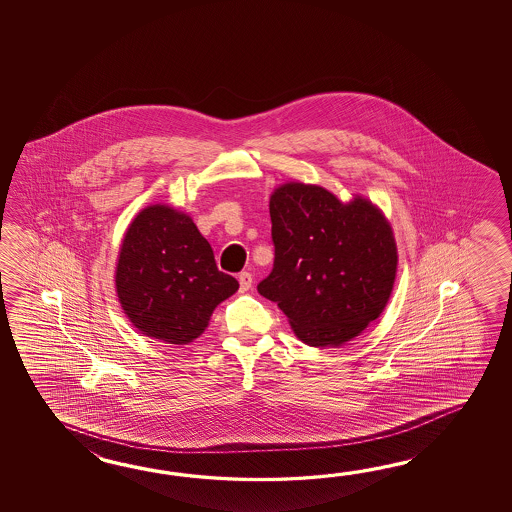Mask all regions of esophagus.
Segmentation results:
<instances>
[{"instance_id": "34e87169", "label": "esophagus", "mask_w": 512, "mask_h": 512, "mask_svg": "<svg viewBox=\"0 0 512 512\" xmlns=\"http://www.w3.org/2000/svg\"><path fill=\"white\" fill-rule=\"evenodd\" d=\"M238 282H240L241 293H247V291H249V289L252 287L251 272H241L240 276H238Z\"/></svg>"}]
</instances>
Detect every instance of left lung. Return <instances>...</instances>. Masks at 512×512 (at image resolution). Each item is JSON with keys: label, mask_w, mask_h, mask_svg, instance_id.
<instances>
[{"label": "left lung", "mask_w": 512, "mask_h": 512, "mask_svg": "<svg viewBox=\"0 0 512 512\" xmlns=\"http://www.w3.org/2000/svg\"><path fill=\"white\" fill-rule=\"evenodd\" d=\"M274 267L258 293L282 309L294 335L338 348L377 320L392 296L397 243L368 197L340 201L324 186L287 181L269 199Z\"/></svg>", "instance_id": "1"}]
</instances>
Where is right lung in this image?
Segmentation results:
<instances>
[{
  "label": "right lung",
  "instance_id": "1",
  "mask_svg": "<svg viewBox=\"0 0 512 512\" xmlns=\"http://www.w3.org/2000/svg\"><path fill=\"white\" fill-rule=\"evenodd\" d=\"M240 283L218 271L212 247L181 208L155 203L131 219L120 243L115 291L144 337L185 346Z\"/></svg>",
  "mask_w": 512,
  "mask_h": 512
}]
</instances>
